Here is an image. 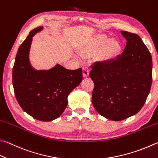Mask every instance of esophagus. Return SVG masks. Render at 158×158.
Returning <instances> with one entry per match:
<instances>
[{"label":"esophagus","instance_id":"1","mask_svg":"<svg viewBox=\"0 0 158 158\" xmlns=\"http://www.w3.org/2000/svg\"><path fill=\"white\" fill-rule=\"evenodd\" d=\"M83 70V77H87L89 75V73H90V70L87 66H84L82 68Z\"/></svg>","mask_w":158,"mask_h":158}]
</instances>
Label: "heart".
Here are the masks:
<instances>
[{"label": "heart", "mask_w": 158, "mask_h": 158, "mask_svg": "<svg viewBox=\"0 0 158 158\" xmlns=\"http://www.w3.org/2000/svg\"><path fill=\"white\" fill-rule=\"evenodd\" d=\"M99 56L105 61H112L115 59L121 52L122 47L120 43L116 39H109L105 35L94 36L90 42L84 45L79 52L81 56L93 55L100 48Z\"/></svg>", "instance_id": "1"}]
</instances>
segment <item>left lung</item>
<instances>
[{
	"label": "left lung",
	"instance_id": "1",
	"mask_svg": "<svg viewBox=\"0 0 158 158\" xmlns=\"http://www.w3.org/2000/svg\"><path fill=\"white\" fill-rule=\"evenodd\" d=\"M127 39L123 52L112 61L96 62L90 77L94 87L92 102L108 119L121 121L141 110L151 90L152 57L136 34L121 31Z\"/></svg>",
	"mask_w": 158,
	"mask_h": 158
}]
</instances>
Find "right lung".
<instances>
[{
    "label": "right lung",
    "mask_w": 158,
    "mask_h": 158,
    "mask_svg": "<svg viewBox=\"0 0 158 158\" xmlns=\"http://www.w3.org/2000/svg\"><path fill=\"white\" fill-rule=\"evenodd\" d=\"M44 27L31 30L17 52L12 83L17 102L33 118L50 122L61 115L68 97L82 81V69L68 70L59 64L48 70H36L30 61L32 37Z\"/></svg>",
    "instance_id": "obj_1"
}]
</instances>
